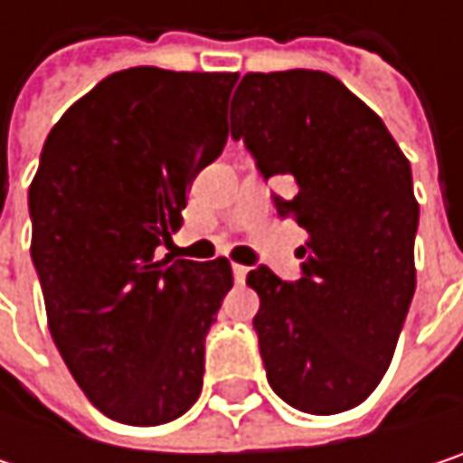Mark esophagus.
Listing matches in <instances>:
<instances>
[{
  "label": "esophagus",
  "mask_w": 463,
  "mask_h": 463,
  "mask_svg": "<svg viewBox=\"0 0 463 463\" xmlns=\"http://www.w3.org/2000/svg\"><path fill=\"white\" fill-rule=\"evenodd\" d=\"M232 276H235V281H243V279L249 276V268H246V265H238V262H232Z\"/></svg>",
  "instance_id": "34e87169"
}]
</instances>
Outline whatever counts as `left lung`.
Masks as SVG:
<instances>
[{
	"label": "left lung",
	"mask_w": 463,
	"mask_h": 463,
	"mask_svg": "<svg viewBox=\"0 0 463 463\" xmlns=\"http://www.w3.org/2000/svg\"><path fill=\"white\" fill-rule=\"evenodd\" d=\"M231 134L265 179L295 182L273 203L308 232L298 281L246 276L268 383L303 413L351 411L381 383L416 292L411 163L362 99L311 69L246 74Z\"/></svg>",
	"instance_id": "left-lung-1"
}]
</instances>
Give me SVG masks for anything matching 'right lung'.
I'll return each instance as SVG.
<instances>
[{
	"mask_svg": "<svg viewBox=\"0 0 463 463\" xmlns=\"http://www.w3.org/2000/svg\"><path fill=\"white\" fill-rule=\"evenodd\" d=\"M238 74L134 66L109 74L47 134L29 187L32 260L50 335L112 420L157 426L203 386L209 326L231 262L157 260L190 182L228 141Z\"/></svg>",
	"mask_w": 463,
	"mask_h": 463,
	"instance_id": "1",
	"label": "right lung"
}]
</instances>
